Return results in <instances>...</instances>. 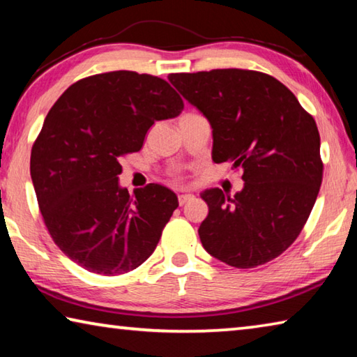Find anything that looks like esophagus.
Returning a JSON list of instances; mask_svg holds the SVG:
<instances>
[{"label": "esophagus", "mask_w": 357, "mask_h": 357, "mask_svg": "<svg viewBox=\"0 0 357 357\" xmlns=\"http://www.w3.org/2000/svg\"><path fill=\"white\" fill-rule=\"evenodd\" d=\"M190 200H193V195H190V193H181V195H178V203L181 204V206Z\"/></svg>", "instance_id": "obj_1"}]
</instances>
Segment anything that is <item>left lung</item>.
Wrapping results in <instances>:
<instances>
[{"label":"left lung","instance_id":"8db88e82","mask_svg":"<svg viewBox=\"0 0 357 357\" xmlns=\"http://www.w3.org/2000/svg\"><path fill=\"white\" fill-rule=\"evenodd\" d=\"M168 80L208 118L215 164L244 172L234 197L217 187L202 193L209 206L198 228L204 250L239 269L277 258L299 236L321 185L315 119L263 72L214 69Z\"/></svg>","mask_w":357,"mask_h":357}]
</instances>
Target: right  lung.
<instances>
[{"mask_svg": "<svg viewBox=\"0 0 357 357\" xmlns=\"http://www.w3.org/2000/svg\"><path fill=\"white\" fill-rule=\"evenodd\" d=\"M183 108L168 82L132 70L82 78L50 108L31 149V179L48 233L83 269L126 274L154 252L178 197L159 184L130 197L119 187V159Z\"/></svg>", "mask_w": 357, "mask_h": 357, "instance_id": "1", "label": "right lung"}]
</instances>
